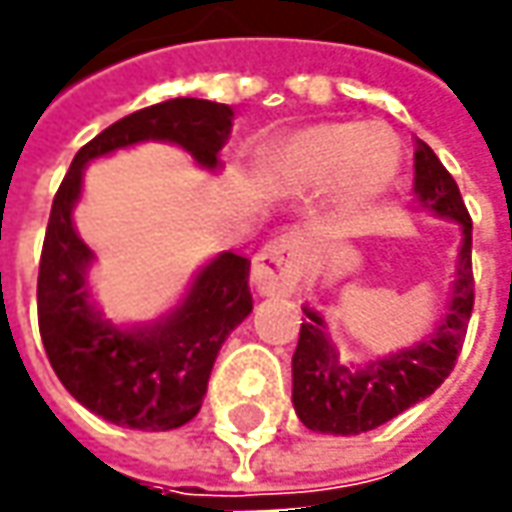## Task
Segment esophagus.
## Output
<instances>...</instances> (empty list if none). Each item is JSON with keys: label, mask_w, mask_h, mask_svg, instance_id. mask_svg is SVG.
I'll use <instances>...</instances> for the list:
<instances>
[{"label": "esophagus", "mask_w": 512, "mask_h": 512, "mask_svg": "<svg viewBox=\"0 0 512 512\" xmlns=\"http://www.w3.org/2000/svg\"><path fill=\"white\" fill-rule=\"evenodd\" d=\"M306 240L300 232H286L269 240L252 263V283L260 294H291L303 277Z\"/></svg>", "instance_id": "obj_1"}]
</instances>
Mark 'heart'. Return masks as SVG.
<instances>
[{"label":"heart","instance_id":"obj_1","mask_svg":"<svg viewBox=\"0 0 512 512\" xmlns=\"http://www.w3.org/2000/svg\"><path fill=\"white\" fill-rule=\"evenodd\" d=\"M399 169L397 135L382 124H314L277 144L263 175L289 189L337 184L348 201L379 195Z\"/></svg>","mask_w":512,"mask_h":512}]
</instances>
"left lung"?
Segmentation results:
<instances>
[{"label": "left lung", "instance_id": "obj_1", "mask_svg": "<svg viewBox=\"0 0 512 512\" xmlns=\"http://www.w3.org/2000/svg\"><path fill=\"white\" fill-rule=\"evenodd\" d=\"M414 192L416 201L433 215L462 226V249L448 311L422 343L354 368L340 360L323 317L303 309L309 320L300 326L297 351L291 357V402L309 431L337 436L374 431L431 397L456 365L473 311V221L459 186L425 141H416Z\"/></svg>", "mask_w": 512, "mask_h": 512}]
</instances>
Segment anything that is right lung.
Masks as SVG:
<instances>
[{
  "mask_svg": "<svg viewBox=\"0 0 512 512\" xmlns=\"http://www.w3.org/2000/svg\"><path fill=\"white\" fill-rule=\"evenodd\" d=\"M232 118L229 104L206 98H169L124 115L76 152L53 198L36 286L47 360L70 397L121 428L172 431L201 411L223 340L252 311V263L221 252L198 272L167 317L150 326H113L90 300L87 269L93 252L73 226L81 175L93 158L141 141L178 144L201 167L218 169Z\"/></svg>",
  "mask_w": 512,
  "mask_h": 512,
  "instance_id": "right-lung-1",
  "label": "right lung"
}]
</instances>
